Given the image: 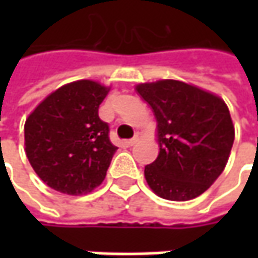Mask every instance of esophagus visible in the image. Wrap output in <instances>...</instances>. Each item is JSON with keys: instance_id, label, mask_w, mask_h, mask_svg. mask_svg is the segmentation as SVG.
Returning a JSON list of instances; mask_svg holds the SVG:
<instances>
[{"instance_id": "1", "label": "esophagus", "mask_w": 258, "mask_h": 258, "mask_svg": "<svg viewBox=\"0 0 258 258\" xmlns=\"http://www.w3.org/2000/svg\"><path fill=\"white\" fill-rule=\"evenodd\" d=\"M139 139H141V134H139V132H136V135H135L134 138H132V139H129L126 144L129 145V146H134L135 144H138V142H139Z\"/></svg>"}]
</instances>
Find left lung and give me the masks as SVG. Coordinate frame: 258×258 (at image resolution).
I'll use <instances>...</instances> for the list:
<instances>
[{
  "mask_svg": "<svg viewBox=\"0 0 258 258\" xmlns=\"http://www.w3.org/2000/svg\"><path fill=\"white\" fill-rule=\"evenodd\" d=\"M158 122L159 155L145 166L156 195L188 201L205 192L224 171L234 126L223 99L178 80L136 86Z\"/></svg>",
  "mask_w": 258,
  "mask_h": 258,
  "instance_id": "obj_1",
  "label": "left lung"
}]
</instances>
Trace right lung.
Returning <instances> with one entry per match:
<instances>
[{
  "mask_svg": "<svg viewBox=\"0 0 258 258\" xmlns=\"http://www.w3.org/2000/svg\"><path fill=\"white\" fill-rule=\"evenodd\" d=\"M107 92L96 82L77 80L47 96L25 120V154L50 188L83 195L103 182L117 149L99 117Z\"/></svg>",
  "mask_w": 258,
  "mask_h": 258,
  "instance_id": "add662e5",
  "label": "right lung"
}]
</instances>
